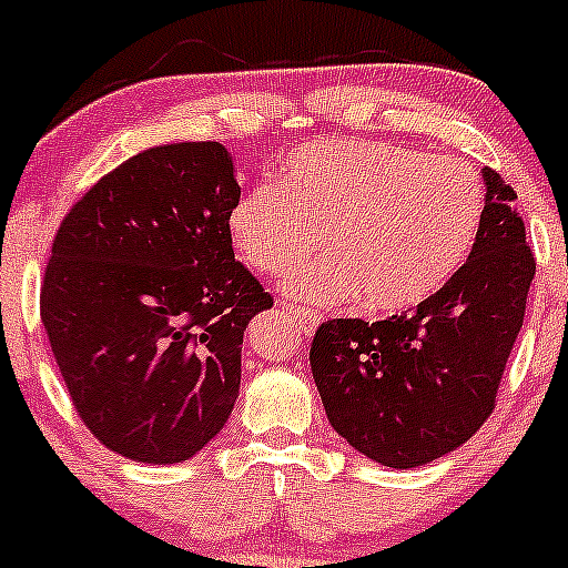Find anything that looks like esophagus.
Instances as JSON below:
<instances>
[{"instance_id":"obj_1","label":"esophagus","mask_w":568,"mask_h":568,"mask_svg":"<svg viewBox=\"0 0 568 568\" xmlns=\"http://www.w3.org/2000/svg\"><path fill=\"white\" fill-rule=\"evenodd\" d=\"M283 310H285V313H288L291 317H296L298 328H302V334H304V336H313L315 326H317V323H321V315L313 313V310L296 307V304H288V302L283 304Z\"/></svg>"}]
</instances>
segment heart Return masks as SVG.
I'll return each mask as SVG.
<instances>
[{"instance_id":"b5f03b06","label":"heart","mask_w":568,"mask_h":568,"mask_svg":"<svg viewBox=\"0 0 568 568\" xmlns=\"http://www.w3.org/2000/svg\"><path fill=\"white\" fill-rule=\"evenodd\" d=\"M483 210V180L466 161L394 142L328 140L296 151L280 185L242 193L229 234L242 261L264 274L291 272L321 245L326 258L288 280L294 296L339 304L361 294L364 307L398 313L458 272Z\"/></svg>"}]
</instances>
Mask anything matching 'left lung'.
<instances>
[{
	"instance_id": "8db88e82",
	"label": "left lung",
	"mask_w": 568,
	"mask_h": 568,
	"mask_svg": "<svg viewBox=\"0 0 568 568\" xmlns=\"http://www.w3.org/2000/svg\"><path fill=\"white\" fill-rule=\"evenodd\" d=\"M485 210L469 258L413 313L321 323L310 366L328 423L390 469L432 464L471 439L496 407L523 328L534 264L517 193L483 170Z\"/></svg>"
}]
</instances>
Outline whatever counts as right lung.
Here are the masks:
<instances>
[{"mask_svg":"<svg viewBox=\"0 0 568 568\" xmlns=\"http://www.w3.org/2000/svg\"><path fill=\"white\" fill-rule=\"evenodd\" d=\"M240 199L221 142H174L104 174L61 221L40 313L74 409L102 445L180 464L226 426L242 336L272 307L234 261Z\"/></svg>","mask_w":568,"mask_h":568,"instance_id":"right-lung-1","label":"right lung"}]
</instances>
